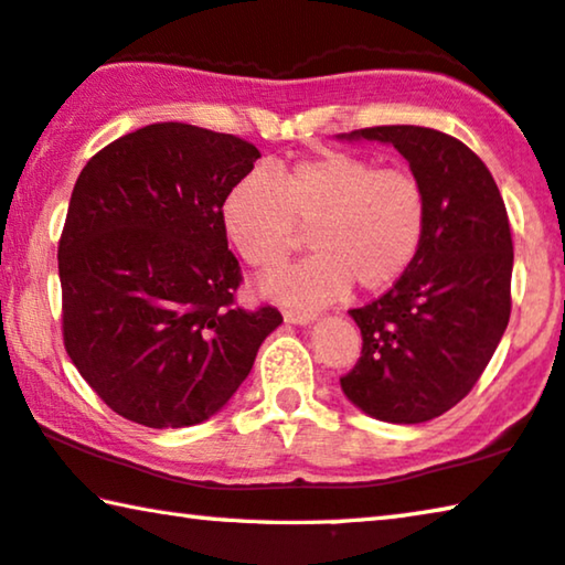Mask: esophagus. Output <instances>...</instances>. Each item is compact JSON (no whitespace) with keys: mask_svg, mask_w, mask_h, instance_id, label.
<instances>
[{"mask_svg":"<svg viewBox=\"0 0 565 565\" xmlns=\"http://www.w3.org/2000/svg\"><path fill=\"white\" fill-rule=\"evenodd\" d=\"M284 319L289 321V324H309V321H315V311H307V309H286V311H284Z\"/></svg>","mask_w":565,"mask_h":565,"instance_id":"obj_1","label":"esophagus"}]
</instances>
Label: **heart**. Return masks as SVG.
Masks as SVG:
<instances>
[{
  "instance_id": "1",
  "label": "heart",
  "mask_w": 565,
  "mask_h": 565,
  "mask_svg": "<svg viewBox=\"0 0 565 565\" xmlns=\"http://www.w3.org/2000/svg\"><path fill=\"white\" fill-rule=\"evenodd\" d=\"M223 231L241 258L258 271L279 268L299 244L301 226L317 250L274 276L276 297L319 307L352 286L382 291L395 284L425 244L429 199L409 168H380L372 158L327 150L250 170L221 209Z\"/></svg>"
}]
</instances>
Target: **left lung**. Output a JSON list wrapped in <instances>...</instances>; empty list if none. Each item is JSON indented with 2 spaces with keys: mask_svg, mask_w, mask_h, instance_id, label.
Masks as SVG:
<instances>
[{
  "mask_svg": "<svg viewBox=\"0 0 565 565\" xmlns=\"http://www.w3.org/2000/svg\"><path fill=\"white\" fill-rule=\"evenodd\" d=\"M347 138L392 142L429 199L425 244L380 299L349 309L362 356L342 380L366 415L397 425L440 417L476 387L510 319L513 238L486 163L458 138L377 125Z\"/></svg>",
  "mask_w": 565,
  "mask_h": 565,
  "instance_id": "8db88e82",
  "label": "left lung"
}]
</instances>
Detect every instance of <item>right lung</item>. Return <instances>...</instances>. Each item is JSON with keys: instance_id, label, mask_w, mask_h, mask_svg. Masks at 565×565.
Wrapping results in <instances>:
<instances>
[{"instance_id": "right-lung-1", "label": "right lung", "mask_w": 565, "mask_h": 565, "mask_svg": "<svg viewBox=\"0 0 565 565\" xmlns=\"http://www.w3.org/2000/svg\"><path fill=\"white\" fill-rule=\"evenodd\" d=\"M262 158L254 142L185 122L128 132L87 160L60 236L62 339L130 423L199 425L248 377L279 309L236 303L238 258L221 209Z\"/></svg>"}]
</instances>
